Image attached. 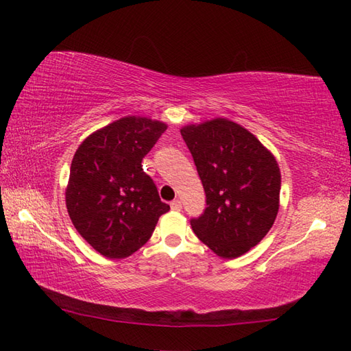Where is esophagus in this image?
Wrapping results in <instances>:
<instances>
[{
	"label": "esophagus",
	"instance_id": "obj_1",
	"mask_svg": "<svg viewBox=\"0 0 351 351\" xmlns=\"http://www.w3.org/2000/svg\"><path fill=\"white\" fill-rule=\"evenodd\" d=\"M170 208H171V211H181V208H182L181 200H178V199L171 200V202H170Z\"/></svg>",
	"mask_w": 351,
	"mask_h": 351
}]
</instances>
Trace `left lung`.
<instances>
[{
    "mask_svg": "<svg viewBox=\"0 0 351 351\" xmlns=\"http://www.w3.org/2000/svg\"><path fill=\"white\" fill-rule=\"evenodd\" d=\"M206 195V208L191 219L195 234L215 255L247 253L271 229L279 211L280 169L271 151L226 117L181 128Z\"/></svg>",
    "mask_w": 351,
    "mask_h": 351,
    "instance_id": "obj_1",
    "label": "left lung"
}]
</instances>
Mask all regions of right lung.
Masks as SVG:
<instances>
[{"instance_id":"1","label":"right lung","mask_w":351,"mask_h":351,"mask_svg":"<svg viewBox=\"0 0 351 351\" xmlns=\"http://www.w3.org/2000/svg\"><path fill=\"white\" fill-rule=\"evenodd\" d=\"M166 130L161 121L125 116L92 132L73 155L66 208L78 234L106 258L131 256L170 210L141 167Z\"/></svg>"}]
</instances>
